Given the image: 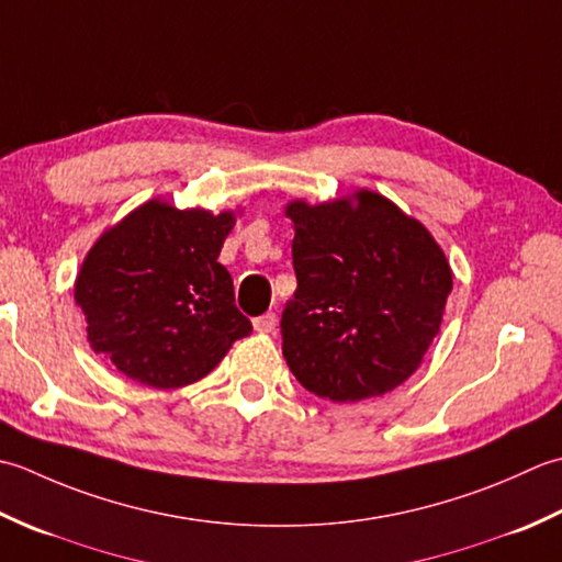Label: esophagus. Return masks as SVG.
<instances>
[{
  "label": "esophagus",
  "instance_id": "1",
  "mask_svg": "<svg viewBox=\"0 0 562 562\" xmlns=\"http://www.w3.org/2000/svg\"><path fill=\"white\" fill-rule=\"evenodd\" d=\"M277 325H279V319L273 313H265L255 319V329L259 331V335H271V331H277Z\"/></svg>",
  "mask_w": 562,
  "mask_h": 562
}]
</instances>
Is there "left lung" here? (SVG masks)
<instances>
[{"label":"left lung","instance_id":"left-lung-1","mask_svg":"<svg viewBox=\"0 0 562 562\" xmlns=\"http://www.w3.org/2000/svg\"><path fill=\"white\" fill-rule=\"evenodd\" d=\"M297 289L283 307V357L305 391L359 403L395 391L439 335L453 273L425 225L369 189L291 201Z\"/></svg>","mask_w":562,"mask_h":562}]
</instances>
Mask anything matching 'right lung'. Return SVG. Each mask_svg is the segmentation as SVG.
<instances>
[{
  "mask_svg": "<svg viewBox=\"0 0 562 562\" xmlns=\"http://www.w3.org/2000/svg\"><path fill=\"white\" fill-rule=\"evenodd\" d=\"M235 213L153 199L101 235L75 281L89 347L135 383L184 387L251 331L217 261Z\"/></svg>",
  "mask_w": 562,
  "mask_h": 562,
  "instance_id": "right-lung-1",
  "label": "right lung"
}]
</instances>
